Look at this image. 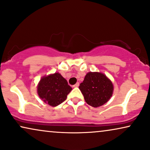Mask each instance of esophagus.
<instances>
[{
  "label": "esophagus",
  "mask_w": 150,
  "mask_h": 150,
  "mask_svg": "<svg viewBox=\"0 0 150 150\" xmlns=\"http://www.w3.org/2000/svg\"><path fill=\"white\" fill-rule=\"evenodd\" d=\"M79 86V83H76L74 85H73L74 87H78Z\"/></svg>",
  "instance_id": "obj_1"
}]
</instances>
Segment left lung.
Here are the masks:
<instances>
[{
  "label": "left lung",
  "instance_id": "left-lung-1",
  "mask_svg": "<svg viewBox=\"0 0 150 150\" xmlns=\"http://www.w3.org/2000/svg\"><path fill=\"white\" fill-rule=\"evenodd\" d=\"M79 89L89 105L98 107L107 102L111 97L113 85L104 74L89 72L80 84Z\"/></svg>",
  "mask_w": 150,
  "mask_h": 150
}]
</instances>
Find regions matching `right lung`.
<instances>
[{
  "label": "right lung",
  "instance_id": "1",
  "mask_svg": "<svg viewBox=\"0 0 150 150\" xmlns=\"http://www.w3.org/2000/svg\"><path fill=\"white\" fill-rule=\"evenodd\" d=\"M66 80L59 73L43 77L38 87L41 99L52 106H57L66 100L71 91Z\"/></svg>",
  "mask_w": 150,
  "mask_h": 150
}]
</instances>
